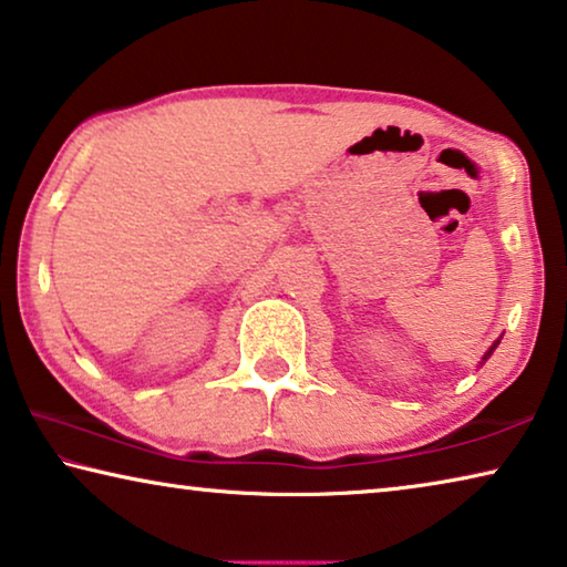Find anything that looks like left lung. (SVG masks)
I'll use <instances>...</instances> for the list:
<instances>
[{"label": "left lung", "mask_w": 567, "mask_h": 567, "mask_svg": "<svg viewBox=\"0 0 567 567\" xmlns=\"http://www.w3.org/2000/svg\"><path fill=\"white\" fill-rule=\"evenodd\" d=\"M499 340H502V336H499L497 340H494V343L489 346V350H487V353H484V355H482V361H480V365H484V361H487V358H489V355L494 353V348H497V346H499Z\"/></svg>", "instance_id": "left-lung-1"}]
</instances>
